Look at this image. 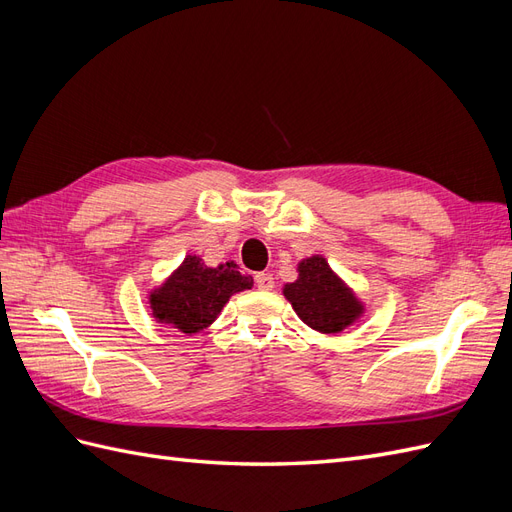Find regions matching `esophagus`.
Here are the masks:
<instances>
[{
	"instance_id": "obj_1",
	"label": "esophagus",
	"mask_w": 512,
	"mask_h": 512,
	"mask_svg": "<svg viewBox=\"0 0 512 512\" xmlns=\"http://www.w3.org/2000/svg\"><path fill=\"white\" fill-rule=\"evenodd\" d=\"M273 277L269 275V273H258L256 275V286L260 288V290H271L273 288Z\"/></svg>"
}]
</instances>
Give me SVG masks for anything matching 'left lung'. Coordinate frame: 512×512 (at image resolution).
I'll list each match as a JSON object with an SVG mask.
<instances>
[{
  "mask_svg": "<svg viewBox=\"0 0 512 512\" xmlns=\"http://www.w3.org/2000/svg\"><path fill=\"white\" fill-rule=\"evenodd\" d=\"M299 277L282 292L297 316L322 335H337L365 314V303L339 277L327 258L314 254L297 265Z\"/></svg>",
  "mask_w": 512,
  "mask_h": 512,
  "instance_id": "obj_1",
  "label": "left lung"
}]
</instances>
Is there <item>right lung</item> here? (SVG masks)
I'll use <instances>...</instances> for the list:
<instances>
[{
    "mask_svg": "<svg viewBox=\"0 0 512 512\" xmlns=\"http://www.w3.org/2000/svg\"><path fill=\"white\" fill-rule=\"evenodd\" d=\"M252 286L254 280L237 271L235 260L209 267L200 256L188 254L160 286L149 290L147 299L156 322L196 335L218 320L232 294Z\"/></svg>",
    "mask_w": 512,
    "mask_h": 512,
    "instance_id": "add662e5",
    "label": "right lung"
}]
</instances>
